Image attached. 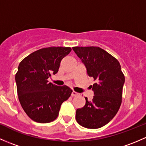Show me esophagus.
Masks as SVG:
<instances>
[{
  "mask_svg": "<svg viewBox=\"0 0 146 146\" xmlns=\"http://www.w3.org/2000/svg\"><path fill=\"white\" fill-rule=\"evenodd\" d=\"M79 94L78 93V92H75V91H73V92H72V93H71V95L73 97H76V96H78V95Z\"/></svg>",
  "mask_w": 146,
  "mask_h": 146,
  "instance_id": "1",
  "label": "esophagus"
}]
</instances>
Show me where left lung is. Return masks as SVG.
<instances>
[{
    "label": "left lung",
    "mask_w": 146,
    "mask_h": 146,
    "mask_svg": "<svg viewBox=\"0 0 146 146\" xmlns=\"http://www.w3.org/2000/svg\"><path fill=\"white\" fill-rule=\"evenodd\" d=\"M95 83L91 86L93 98H85L83 107L76 110V119L80 126L98 129L108 123L119 111L122 101L125 77L118 60L98 46L73 47Z\"/></svg>",
    "instance_id": "8db88e82"
}]
</instances>
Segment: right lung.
<instances>
[{
	"label": "right lung",
	"mask_w": 146,
	"mask_h": 146,
	"mask_svg": "<svg viewBox=\"0 0 146 146\" xmlns=\"http://www.w3.org/2000/svg\"><path fill=\"white\" fill-rule=\"evenodd\" d=\"M70 47L51 46L32 53L20 63L15 74L18 99L31 119L49 123L58 117L60 107L71 95L66 85L57 86L48 78L58 72Z\"/></svg>",
	"instance_id": "right-lung-1"
}]
</instances>
